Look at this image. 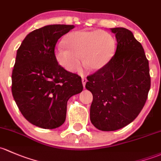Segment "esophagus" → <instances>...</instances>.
<instances>
[{
  "label": "esophagus",
  "instance_id": "1",
  "mask_svg": "<svg viewBox=\"0 0 161 161\" xmlns=\"http://www.w3.org/2000/svg\"><path fill=\"white\" fill-rule=\"evenodd\" d=\"M82 85H83V87L85 88L86 83V82H87V79H86V78H82Z\"/></svg>",
  "mask_w": 161,
  "mask_h": 161
}]
</instances>
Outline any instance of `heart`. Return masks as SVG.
Here are the masks:
<instances>
[{
    "instance_id": "b5f03b06",
    "label": "heart",
    "mask_w": 161,
    "mask_h": 161,
    "mask_svg": "<svg viewBox=\"0 0 161 161\" xmlns=\"http://www.w3.org/2000/svg\"><path fill=\"white\" fill-rule=\"evenodd\" d=\"M62 45L55 50L57 62L71 72H79L82 60L90 70H99L109 63L116 51V41L104 31H76L65 35Z\"/></svg>"
}]
</instances>
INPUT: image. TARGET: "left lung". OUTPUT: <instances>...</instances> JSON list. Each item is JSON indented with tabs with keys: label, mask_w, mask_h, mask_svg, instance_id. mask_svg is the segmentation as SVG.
<instances>
[{
	"label": "left lung",
	"mask_w": 161,
	"mask_h": 161,
	"mask_svg": "<svg viewBox=\"0 0 161 161\" xmlns=\"http://www.w3.org/2000/svg\"><path fill=\"white\" fill-rule=\"evenodd\" d=\"M117 46L104 67L88 76L92 92L90 120L103 131L121 129L134 120L143 109L150 88L149 62L141 44L130 30L110 28Z\"/></svg>",
	"instance_id": "left-lung-1"
}]
</instances>
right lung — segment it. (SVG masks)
<instances>
[{
    "instance_id": "obj_1",
    "label": "right lung",
    "mask_w": 161,
    "mask_h": 161,
    "mask_svg": "<svg viewBox=\"0 0 161 161\" xmlns=\"http://www.w3.org/2000/svg\"><path fill=\"white\" fill-rule=\"evenodd\" d=\"M74 25H46L30 32L17 51L11 91L24 117L43 129H55L66 118L69 98L83 89L80 76L59 65L55 47Z\"/></svg>"
}]
</instances>
